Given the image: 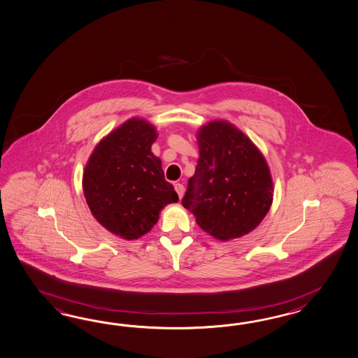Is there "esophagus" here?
Here are the masks:
<instances>
[{"instance_id": "esophagus-1", "label": "esophagus", "mask_w": 358, "mask_h": 358, "mask_svg": "<svg viewBox=\"0 0 358 358\" xmlns=\"http://www.w3.org/2000/svg\"><path fill=\"white\" fill-rule=\"evenodd\" d=\"M174 187H175V191H176V193H178V196H179V199H182V197H183V193H184L183 184L175 183Z\"/></svg>"}]
</instances>
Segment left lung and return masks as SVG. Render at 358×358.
Here are the masks:
<instances>
[{
  "instance_id": "obj_1",
  "label": "left lung",
  "mask_w": 358,
  "mask_h": 358,
  "mask_svg": "<svg viewBox=\"0 0 358 358\" xmlns=\"http://www.w3.org/2000/svg\"><path fill=\"white\" fill-rule=\"evenodd\" d=\"M200 158L188 180L184 208L203 231L220 240L241 238L265 218L273 202V179L265 157L227 120L197 132Z\"/></svg>"
}]
</instances>
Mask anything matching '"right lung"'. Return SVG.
Wrapping results in <instances>:
<instances>
[{"label": "right lung", "mask_w": 358, "mask_h": 358, "mask_svg": "<svg viewBox=\"0 0 358 358\" xmlns=\"http://www.w3.org/2000/svg\"><path fill=\"white\" fill-rule=\"evenodd\" d=\"M155 126L132 118L94 148L83 174V191L93 217L111 234L136 240L156 224L167 203L179 197L152 153Z\"/></svg>", "instance_id": "obj_1"}]
</instances>
